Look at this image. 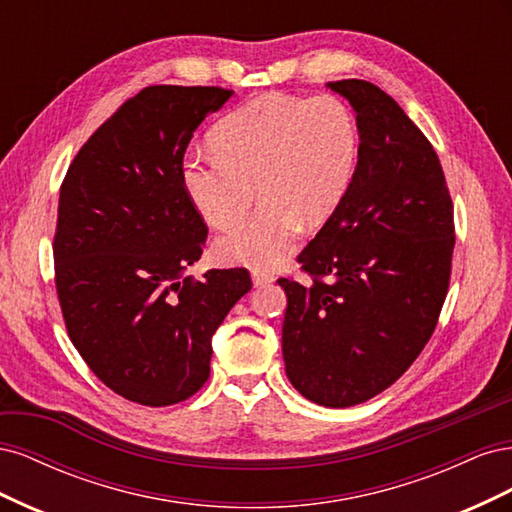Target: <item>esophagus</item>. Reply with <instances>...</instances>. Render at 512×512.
Returning a JSON list of instances; mask_svg holds the SVG:
<instances>
[{"mask_svg": "<svg viewBox=\"0 0 512 512\" xmlns=\"http://www.w3.org/2000/svg\"><path fill=\"white\" fill-rule=\"evenodd\" d=\"M254 286H269L275 282V275L269 271H252Z\"/></svg>", "mask_w": 512, "mask_h": 512, "instance_id": "obj_1", "label": "esophagus"}]
</instances>
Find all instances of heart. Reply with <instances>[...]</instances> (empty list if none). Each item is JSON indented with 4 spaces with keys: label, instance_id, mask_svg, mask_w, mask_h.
<instances>
[{
    "label": "heart",
    "instance_id": "1",
    "mask_svg": "<svg viewBox=\"0 0 512 512\" xmlns=\"http://www.w3.org/2000/svg\"><path fill=\"white\" fill-rule=\"evenodd\" d=\"M209 145L215 158H185L183 190L218 230L237 228L258 192L252 220L215 247L226 265L254 271L284 262L303 226L333 218L359 162V128L335 96H258L215 123Z\"/></svg>",
    "mask_w": 512,
    "mask_h": 512
}]
</instances>
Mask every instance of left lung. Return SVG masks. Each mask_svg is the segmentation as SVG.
I'll list each match as a JSON object with an SVG mask.
<instances>
[{
	"instance_id": "obj_1",
	"label": "left lung",
	"mask_w": 512,
	"mask_h": 512,
	"mask_svg": "<svg viewBox=\"0 0 512 512\" xmlns=\"http://www.w3.org/2000/svg\"><path fill=\"white\" fill-rule=\"evenodd\" d=\"M327 87L354 108L359 162L342 207L297 258L314 282L277 284L288 380L318 406L348 408L389 389L429 342L455 224L438 153L404 108L367 81Z\"/></svg>"
}]
</instances>
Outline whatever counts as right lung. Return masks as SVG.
Masks as SVG:
<instances>
[{"mask_svg": "<svg viewBox=\"0 0 512 512\" xmlns=\"http://www.w3.org/2000/svg\"><path fill=\"white\" fill-rule=\"evenodd\" d=\"M222 87H145L76 153L61 183L55 286L74 348L134 404L173 406L209 378L211 337L252 288L247 269L185 275L207 224L183 190L194 130Z\"/></svg>", "mask_w": 512, "mask_h": 512, "instance_id": "1", "label": "right lung"}]
</instances>
